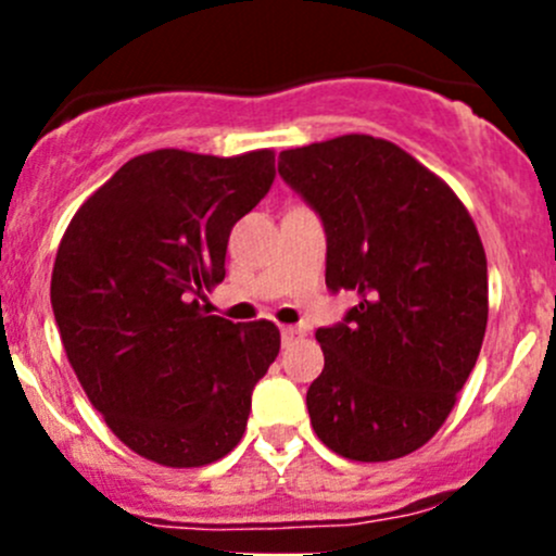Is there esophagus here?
<instances>
[{
	"label": "esophagus",
	"mask_w": 556,
	"mask_h": 556,
	"mask_svg": "<svg viewBox=\"0 0 556 556\" xmlns=\"http://www.w3.org/2000/svg\"><path fill=\"white\" fill-rule=\"evenodd\" d=\"M299 336H304V330L295 328V325H282V341H285V344H290V341L299 339Z\"/></svg>",
	"instance_id": "esophagus-1"
}]
</instances>
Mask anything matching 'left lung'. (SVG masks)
<instances>
[{
	"label": "left lung",
	"mask_w": 556,
	"mask_h": 556,
	"mask_svg": "<svg viewBox=\"0 0 556 556\" xmlns=\"http://www.w3.org/2000/svg\"><path fill=\"white\" fill-rule=\"evenodd\" d=\"M279 174L323 217L325 285L357 293L344 323L317 330L314 433L357 463L406 457L446 422L484 341L473 217L439 174L368 134L282 150Z\"/></svg>",
	"instance_id": "obj_1"
}]
</instances>
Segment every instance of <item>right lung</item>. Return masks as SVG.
Here are the masks:
<instances>
[{"mask_svg":"<svg viewBox=\"0 0 556 556\" xmlns=\"http://www.w3.org/2000/svg\"><path fill=\"white\" fill-rule=\"evenodd\" d=\"M274 150H153L93 190L61 237L50 304L77 382L139 457L199 468L242 441L279 355L268 319L199 304L226 277L231 228L274 182Z\"/></svg>","mask_w":556,"mask_h":556,"instance_id":"add662e5","label":"right lung"}]
</instances>
